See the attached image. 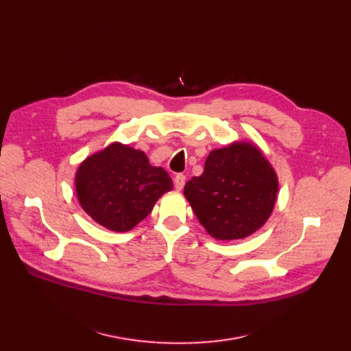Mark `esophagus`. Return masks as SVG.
I'll return each mask as SVG.
<instances>
[{
	"mask_svg": "<svg viewBox=\"0 0 351 351\" xmlns=\"http://www.w3.org/2000/svg\"><path fill=\"white\" fill-rule=\"evenodd\" d=\"M173 182H175V189H176L178 191H180V190L183 189L184 183H186V176H184V175H176Z\"/></svg>",
	"mask_w": 351,
	"mask_h": 351,
	"instance_id": "1",
	"label": "esophagus"
}]
</instances>
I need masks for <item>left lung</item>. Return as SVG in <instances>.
Segmentation results:
<instances>
[{"instance_id":"left-lung-1","label":"left lung","mask_w":351,"mask_h":351,"mask_svg":"<svg viewBox=\"0 0 351 351\" xmlns=\"http://www.w3.org/2000/svg\"><path fill=\"white\" fill-rule=\"evenodd\" d=\"M278 191V173L263 149L252 140H239L213 149L204 172L186 183L183 194L207 233L229 241L267 223Z\"/></svg>"}]
</instances>
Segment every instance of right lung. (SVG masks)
Returning <instances> with one entry per match:
<instances>
[{
	"label": "right lung",
	"instance_id": "add662e5",
	"mask_svg": "<svg viewBox=\"0 0 351 351\" xmlns=\"http://www.w3.org/2000/svg\"><path fill=\"white\" fill-rule=\"evenodd\" d=\"M173 183L141 149L114 141L80 162L75 190L83 211L112 232H129L153 211Z\"/></svg>",
	"mask_w": 351,
	"mask_h": 351
}]
</instances>
